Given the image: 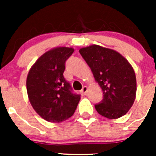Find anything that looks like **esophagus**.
<instances>
[{
    "label": "esophagus",
    "instance_id": "obj_1",
    "mask_svg": "<svg viewBox=\"0 0 156 156\" xmlns=\"http://www.w3.org/2000/svg\"><path fill=\"white\" fill-rule=\"evenodd\" d=\"M81 91H82V93L83 94H86L87 91V86L83 87V88H82V90H81Z\"/></svg>",
    "mask_w": 156,
    "mask_h": 156
}]
</instances>
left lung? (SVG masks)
I'll use <instances>...</instances> for the list:
<instances>
[{
	"label": "left lung",
	"mask_w": 156,
	"mask_h": 156,
	"mask_svg": "<svg viewBox=\"0 0 156 156\" xmlns=\"http://www.w3.org/2000/svg\"><path fill=\"white\" fill-rule=\"evenodd\" d=\"M80 53L104 94L102 100L94 105L95 109L108 119L124 115L133 105L137 90L136 76L130 64L115 51L98 45L81 48Z\"/></svg>",
	"instance_id": "1"
}]
</instances>
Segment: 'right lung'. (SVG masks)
<instances>
[{"instance_id": "1", "label": "right lung", "mask_w": 156, "mask_h": 156, "mask_svg": "<svg viewBox=\"0 0 156 156\" xmlns=\"http://www.w3.org/2000/svg\"><path fill=\"white\" fill-rule=\"evenodd\" d=\"M74 50L55 48L46 52L32 66L27 80V94L33 108L44 119L61 122L73 115L80 94L74 93L63 73L66 62Z\"/></svg>"}]
</instances>
